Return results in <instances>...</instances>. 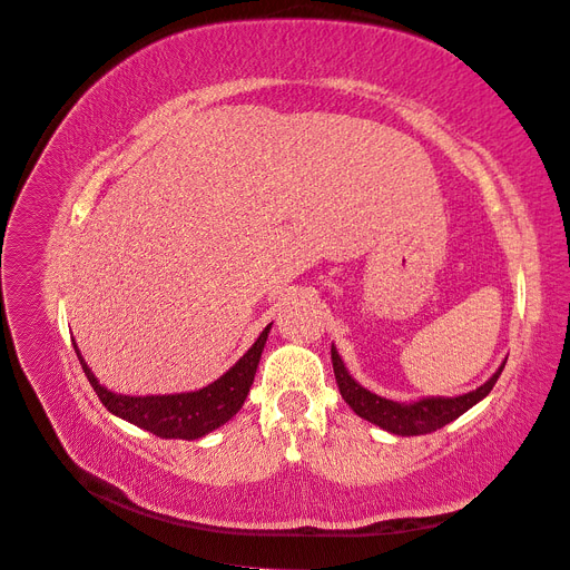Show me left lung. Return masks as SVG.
<instances>
[{"label":"left lung","instance_id":"1","mask_svg":"<svg viewBox=\"0 0 570 570\" xmlns=\"http://www.w3.org/2000/svg\"><path fill=\"white\" fill-rule=\"evenodd\" d=\"M331 356H333V371H335V381L340 387L342 400L347 402L356 416L366 419L375 425H381L387 433L394 435H425V433H435V430L444 428L446 423L456 421L461 413L469 411L471 406H475L480 400H485L490 394V390L494 387L497 377L502 375L504 364L497 368V373L490 377L485 385H480L478 390L469 392V394H459V396H428V400H419L411 404H400L385 400V396H377L371 390L361 387L354 377L344 368L342 358L335 350V344L331 347Z\"/></svg>","mask_w":570,"mask_h":570}]
</instances>
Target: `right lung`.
I'll return each instance as SVG.
<instances>
[{"instance_id": "right-lung-1", "label": "right lung", "mask_w": 570, "mask_h": 570, "mask_svg": "<svg viewBox=\"0 0 570 570\" xmlns=\"http://www.w3.org/2000/svg\"><path fill=\"white\" fill-rule=\"evenodd\" d=\"M271 333V323L264 327V333L247 350V354L237 364L223 373L218 381L206 385L197 392H180V394H147V396H130L118 394L99 385L95 373L85 364L80 356L78 344L73 342L80 366L88 375L92 390L97 392L99 402L105 404L114 416L124 419L137 428L149 430L151 435L164 440H197L209 435L212 430L228 423L235 413L243 409L249 387L254 383V373L262 358L266 337Z\"/></svg>"}]
</instances>
